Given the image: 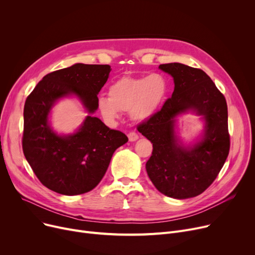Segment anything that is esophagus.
I'll use <instances>...</instances> for the list:
<instances>
[{
  "label": "esophagus",
  "mask_w": 255,
  "mask_h": 255,
  "mask_svg": "<svg viewBox=\"0 0 255 255\" xmlns=\"http://www.w3.org/2000/svg\"><path fill=\"white\" fill-rule=\"evenodd\" d=\"M128 138H129V141H135L138 139V135L136 134L135 132H129L128 133Z\"/></svg>",
  "instance_id": "obj_1"
}]
</instances>
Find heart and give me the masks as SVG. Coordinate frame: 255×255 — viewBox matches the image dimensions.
Returning a JSON list of instances; mask_svg holds the SVG:
<instances>
[{"instance_id":"obj_1","label":"heart","mask_w":255,"mask_h":255,"mask_svg":"<svg viewBox=\"0 0 255 255\" xmlns=\"http://www.w3.org/2000/svg\"><path fill=\"white\" fill-rule=\"evenodd\" d=\"M167 94L168 83L162 74L126 75L110 87L109 98H98L97 107L103 120L110 124L119 119V112H129L133 120L145 121L161 109Z\"/></svg>"}]
</instances>
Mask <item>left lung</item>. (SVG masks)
<instances>
[{
	"mask_svg": "<svg viewBox=\"0 0 255 255\" xmlns=\"http://www.w3.org/2000/svg\"><path fill=\"white\" fill-rule=\"evenodd\" d=\"M173 78L175 90L161 111L138 126L153 143L145 163L148 176L162 194L185 199L199 195L214 182L230 152L227 105L224 96L203 70L181 63L159 66ZM194 112L205 122L194 144L185 146L175 134L176 118Z\"/></svg>",
	"mask_w": 255,
	"mask_h": 255,
	"instance_id": "1",
	"label": "left lung"
}]
</instances>
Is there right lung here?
<instances>
[{"label":"right lung","mask_w":255,"mask_h":255,"mask_svg":"<svg viewBox=\"0 0 255 255\" xmlns=\"http://www.w3.org/2000/svg\"><path fill=\"white\" fill-rule=\"evenodd\" d=\"M110 65L77 63L46 74L25 100L22 150L35 175L48 189L64 195L91 191L100 183L115 151L128 141L93 114L107 82ZM76 97L89 115L71 135H59L49 123L62 98Z\"/></svg>","instance_id":"right-lung-1"}]
</instances>
